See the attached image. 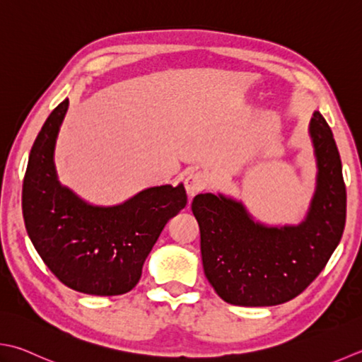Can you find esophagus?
Segmentation results:
<instances>
[{"mask_svg":"<svg viewBox=\"0 0 362 362\" xmlns=\"http://www.w3.org/2000/svg\"><path fill=\"white\" fill-rule=\"evenodd\" d=\"M185 189L188 197L196 196L199 191H202L209 183V177L202 171H191L185 177Z\"/></svg>","mask_w":362,"mask_h":362,"instance_id":"34e87169","label":"esophagus"}]
</instances>
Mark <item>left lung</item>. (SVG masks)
<instances>
[{
  "mask_svg": "<svg viewBox=\"0 0 362 362\" xmlns=\"http://www.w3.org/2000/svg\"><path fill=\"white\" fill-rule=\"evenodd\" d=\"M309 134L317 182L300 224H264L242 201L221 193H201L191 204L201 230L205 278L226 303L257 308L293 300L320 274L341 242L346 215L342 163L318 111Z\"/></svg>",
  "mask_w": 362,
  "mask_h": 362,
  "instance_id": "obj_1",
  "label": "left lung"
}]
</instances>
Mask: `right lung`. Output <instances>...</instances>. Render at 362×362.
Instances as JSON below:
<instances>
[{"label": "right lung", "instance_id": "right-lung-1", "mask_svg": "<svg viewBox=\"0 0 362 362\" xmlns=\"http://www.w3.org/2000/svg\"><path fill=\"white\" fill-rule=\"evenodd\" d=\"M69 110L61 102L35 138L23 180L25 226L45 265L76 292L115 296L138 284L166 223L187 205L183 183L151 187L122 204H89L61 185L56 139Z\"/></svg>", "mask_w": 362, "mask_h": 362}]
</instances>
